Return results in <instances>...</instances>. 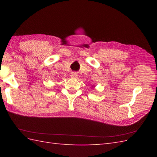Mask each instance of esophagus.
I'll list each match as a JSON object with an SVG mask.
<instances>
[{
  "mask_svg": "<svg viewBox=\"0 0 157 157\" xmlns=\"http://www.w3.org/2000/svg\"><path fill=\"white\" fill-rule=\"evenodd\" d=\"M71 77L73 79H76V78H78V74H77L76 73H71Z\"/></svg>",
  "mask_w": 157,
  "mask_h": 157,
  "instance_id": "obj_1",
  "label": "esophagus"
}]
</instances>
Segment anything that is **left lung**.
<instances>
[{
	"mask_svg": "<svg viewBox=\"0 0 157 157\" xmlns=\"http://www.w3.org/2000/svg\"><path fill=\"white\" fill-rule=\"evenodd\" d=\"M93 86H92V87H93Z\"/></svg>",
	"mask_w": 157,
	"mask_h": 157,
	"instance_id": "left-lung-1",
	"label": "left lung"
}]
</instances>
